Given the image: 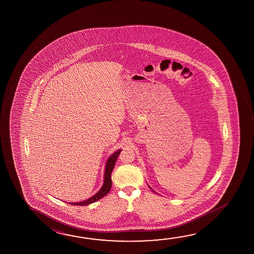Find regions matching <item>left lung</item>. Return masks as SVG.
I'll return each mask as SVG.
<instances>
[{"mask_svg": "<svg viewBox=\"0 0 254 254\" xmlns=\"http://www.w3.org/2000/svg\"><path fill=\"white\" fill-rule=\"evenodd\" d=\"M149 187H150V186H149ZM150 189H151V188H150ZM151 190H152V189H151ZM152 191H153V190H152Z\"/></svg>", "mask_w": 254, "mask_h": 254, "instance_id": "obj_1", "label": "left lung"}]
</instances>
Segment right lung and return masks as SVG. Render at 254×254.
<instances>
[{
	"label": "right lung",
	"mask_w": 254,
	"mask_h": 254,
	"mask_svg": "<svg viewBox=\"0 0 254 254\" xmlns=\"http://www.w3.org/2000/svg\"><path fill=\"white\" fill-rule=\"evenodd\" d=\"M122 150H118L112 154L109 157L107 161L105 163V169H104V183L103 186L101 187L100 190L96 192V194L92 195L91 197L87 198V199L84 200V201H80V202H75V203H69V204H73V205H87V204L95 203L97 200L101 199L102 197H104V195H107L111 188H112V172L113 170V167L115 166L117 158L119 157V155L121 153Z\"/></svg>",
	"instance_id": "add662e5"
}]
</instances>
